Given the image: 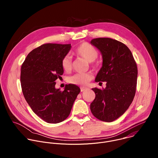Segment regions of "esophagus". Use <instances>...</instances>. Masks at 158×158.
Segmentation results:
<instances>
[{"instance_id":"1","label":"esophagus","mask_w":158,"mask_h":158,"mask_svg":"<svg viewBox=\"0 0 158 158\" xmlns=\"http://www.w3.org/2000/svg\"><path fill=\"white\" fill-rule=\"evenodd\" d=\"M86 89H87V88H86V87H81V92H84V91H85Z\"/></svg>"}]
</instances>
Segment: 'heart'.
<instances>
[{
  "mask_svg": "<svg viewBox=\"0 0 158 158\" xmlns=\"http://www.w3.org/2000/svg\"><path fill=\"white\" fill-rule=\"evenodd\" d=\"M74 53L89 61L94 67H96L98 63L95 59L98 56V51L93 45L88 42H82L75 49ZM61 65L63 69L68 72L72 69V59L69 55L64 56L61 60ZM93 79V76L90 73H78L71 76L69 81L73 84L85 85Z\"/></svg>",
  "mask_w": 158,
  "mask_h": 158,
  "instance_id": "heart-1",
  "label": "heart"
}]
</instances>
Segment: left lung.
I'll return each instance as SVG.
<instances>
[{
  "label": "left lung",
  "instance_id": "1",
  "mask_svg": "<svg viewBox=\"0 0 158 158\" xmlns=\"http://www.w3.org/2000/svg\"><path fill=\"white\" fill-rule=\"evenodd\" d=\"M91 44L102 57V66L95 81L106 82V87L92 89L96 98L90 108L97 119L112 122L122 116L133 101L137 85L136 62L129 49L118 40L96 38Z\"/></svg>",
  "mask_w": 158,
  "mask_h": 158
}]
</instances>
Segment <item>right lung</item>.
Masks as SVG:
<instances>
[{"mask_svg":"<svg viewBox=\"0 0 158 158\" xmlns=\"http://www.w3.org/2000/svg\"><path fill=\"white\" fill-rule=\"evenodd\" d=\"M71 44H45L32 50L21 66L20 83L24 96L34 113L48 123H59L70 114L80 88L65 85L56 89L55 82L64 73L61 60Z\"/></svg>","mask_w":158,"mask_h":158,"instance_id":"right-lung-1","label":"right lung"}]
</instances>
